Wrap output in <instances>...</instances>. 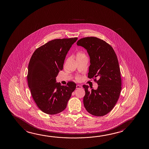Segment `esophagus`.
<instances>
[{
	"label": "esophagus",
	"mask_w": 149,
	"mask_h": 149,
	"mask_svg": "<svg viewBox=\"0 0 149 149\" xmlns=\"http://www.w3.org/2000/svg\"><path fill=\"white\" fill-rule=\"evenodd\" d=\"M82 88V86L80 85H77L76 86V89H80Z\"/></svg>",
	"instance_id": "34e87169"
}]
</instances>
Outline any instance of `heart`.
<instances>
[{
    "instance_id": "obj_1",
    "label": "heart",
    "mask_w": 149,
    "mask_h": 149,
    "mask_svg": "<svg viewBox=\"0 0 149 149\" xmlns=\"http://www.w3.org/2000/svg\"><path fill=\"white\" fill-rule=\"evenodd\" d=\"M86 57V55L84 53L81 52H79L77 53L76 55V59H79V58H81L82 57Z\"/></svg>"
}]
</instances>
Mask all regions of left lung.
<instances>
[{"mask_svg":"<svg viewBox=\"0 0 149 149\" xmlns=\"http://www.w3.org/2000/svg\"><path fill=\"white\" fill-rule=\"evenodd\" d=\"M77 45L84 47L90 56L88 77H98V88L94 90L84 85L86 95L84 104L86 110L95 116L110 112L118 100L122 89L120 69L116 54L106 42L96 37L80 39Z\"/></svg>","mask_w":149,"mask_h":149,"instance_id":"8db88e82","label":"left lung"}]
</instances>
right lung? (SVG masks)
Returning a JSON list of instances; mask_svg holds the SVG:
<instances>
[{"label": "right lung", "mask_w": 149, "mask_h": 149, "mask_svg": "<svg viewBox=\"0 0 149 149\" xmlns=\"http://www.w3.org/2000/svg\"><path fill=\"white\" fill-rule=\"evenodd\" d=\"M77 38L55 39L36 50L29 63L28 85L33 99L43 112L55 114L63 111L75 90L76 84L67 86L56 82V77L63 69L65 56Z\"/></svg>", "instance_id": "obj_1"}]
</instances>
